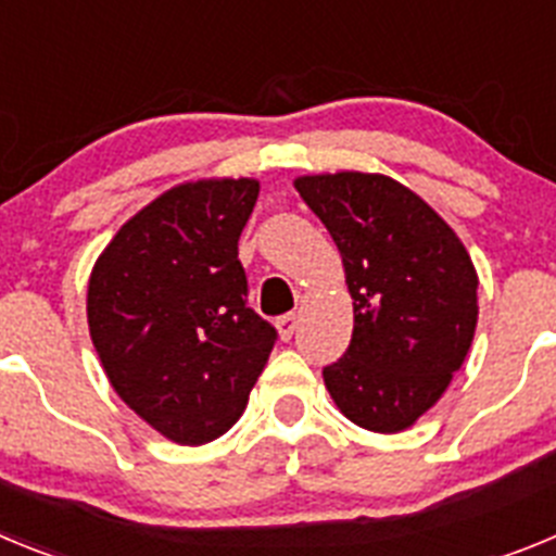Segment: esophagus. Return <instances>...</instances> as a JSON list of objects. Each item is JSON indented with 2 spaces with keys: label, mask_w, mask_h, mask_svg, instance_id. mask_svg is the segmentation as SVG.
Returning <instances> with one entry per match:
<instances>
[{
  "label": "esophagus",
  "mask_w": 556,
  "mask_h": 556,
  "mask_svg": "<svg viewBox=\"0 0 556 556\" xmlns=\"http://www.w3.org/2000/svg\"><path fill=\"white\" fill-rule=\"evenodd\" d=\"M275 328H278V337L287 342V339H292V333L298 331V314H283V317H278L275 320Z\"/></svg>",
  "instance_id": "obj_1"
}]
</instances>
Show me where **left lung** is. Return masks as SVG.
Returning <instances> with one entry per match:
<instances>
[{
    "instance_id": "obj_1",
    "label": "left lung",
    "mask_w": 556,
    "mask_h": 556,
    "mask_svg": "<svg viewBox=\"0 0 556 556\" xmlns=\"http://www.w3.org/2000/svg\"><path fill=\"white\" fill-rule=\"evenodd\" d=\"M337 242L353 301L345 356L323 370L351 424L378 434L415 426L445 395L479 320L468 250L424 198L378 172L294 178Z\"/></svg>"
}]
</instances>
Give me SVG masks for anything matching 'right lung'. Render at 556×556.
Segmentation results:
<instances>
[{
    "label": "right lung",
    "instance_id": "obj_1",
    "mask_svg": "<svg viewBox=\"0 0 556 556\" xmlns=\"http://www.w3.org/2000/svg\"><path fill=\"white\" fill-rule=\"evenodd\" d=\"M255 178H203L132 214L88 278V331L116 395L178 445H203L242 417L275 345L248 308L239 236Z\"/></svg>",
    "mask_w": 556,
    "mask_h": 556
}]
</instances>
